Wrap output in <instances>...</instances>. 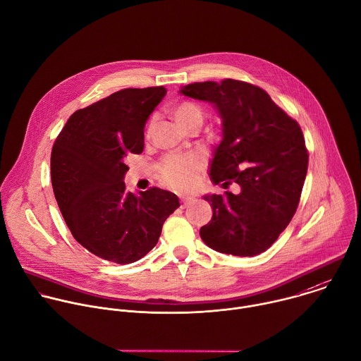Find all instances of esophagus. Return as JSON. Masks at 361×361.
<instances>
[{
  "label": "esophagus",
  "instance_id": "esophagus-1",
  "mask_svg": "<svg viewBox=\"0 0 361 361\" xmlns=\"http://www.w3.org/2000/svg\"><path fill=\"white\" fill-rule=\"evenodd\" d=\"M192 201H194V198H192V197H181V207H183V208H185V207H187V205H190Z\"/></svg>",
  "mask_w": 361,
  "mask_h": 361
}]
</instances>
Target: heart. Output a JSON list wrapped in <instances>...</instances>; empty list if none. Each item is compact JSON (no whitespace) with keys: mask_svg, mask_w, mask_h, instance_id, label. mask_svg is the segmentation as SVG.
Masks as SVG:
<instances>
[{"mask_svg":"<svg viewBox=\"0 0 361 361\" xmlns=\"http://www.w3.org/2000/svg\"><path fill=\"white\" fill-rule=\"evenodd\" d=\"M173 116L183 129H185L187 126L195 122L202 123V118H204L202 109L197 103L190 100H184L176 104L173 109ZM152 129H153V120L147 128V135H150ZM202 169H204V160L198 154H184V156L171 154L163 159V161L160 163L159 171L163 183L170 188L188 190L197 183Z\"/></svg>","mask_w":361,"mask_h":361,"instance_id":"obj_1","label":"heart"}]
</instances>
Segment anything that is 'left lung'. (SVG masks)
I'll use <instances>...</instances> for the list:
<instances>
[{"instance_id":"left-lung-1","label":"left lung","mask_w":361,"mask_h":361,"mask_svg":"<svg viewBox=\"0 0 361 361\" xmlns=\"http://www.w3.org/2000/svg\"><path fill=\"white\" fill-rule=\"evenodd\" d=\"M184 96L209 102L222 118V142L214 152V184L236 183L239 194L205 195L211 221L200 229L214 251L255 257L265 252L296 212L309 154L296 120L261 87L235 79L195 82Z\"/></svg>"}]
</instances>
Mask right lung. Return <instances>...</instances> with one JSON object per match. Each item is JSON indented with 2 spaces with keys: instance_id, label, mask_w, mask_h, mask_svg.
I'll return each instance as SVG.
<instances>
[{
  "instance_id": "1",
  "label": "right lung",
  "mask_w": 361,
  "mask_h": 361,
  "mask_svg": "<svg viewBox=\"0 0 361 361\" xmlns=\"http://www.w3.org/2000/svg\"><path fill=\"white\" fill-rule=\"evenodd\" d=\"M164 86L123 89L76 110L51 153V180L62 216L76 241L93 255L132 264L157 244L178 197L153 187L128 192L126 160L145 149L149 116Z\"/></svg>"
}]
</instances>
